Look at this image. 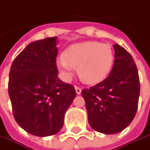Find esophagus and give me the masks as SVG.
Masks as SVG:
<instances>
[{
	"label": "esophagus",
	"instance_id": "34e87169",
	"mask_svg": "<svg viewBox=\"0 0 150 150\" xmlns=\"http://www.w3.org/2000/svg\"><path fill=\"white\" fill-rule=\"evenodd\" d=\"M76 93L77 94H81V93H82V89L80 88V87H78V86H76Z\"/></svg>",
	"mask_w": 150,
	"mask_h": 150
}]
</instances>
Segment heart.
<instances>
[{"instance_id":"b5f03b06","label":"heart","mask_w":150,"mask_h":150,"mask_svg":"<svg viewBox=\"0 0 150 150\" xmlns=\"http://www.w3.org/2000/svg\"><path fill=\"white\" fill-rule=\"evenodd\" d=\"M114 54L110 45L97 41H84L68 47L62 57L57 59V67L62 76L69 80L72 68L77 67L78 76L86 83L103 81L113 65Z\"/></svg>"}]
</instances>
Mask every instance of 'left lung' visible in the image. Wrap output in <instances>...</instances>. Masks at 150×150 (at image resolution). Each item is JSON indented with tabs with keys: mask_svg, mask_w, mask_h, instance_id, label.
I'll return each mask as SVG.
<instances>
[{
	"mask_svg": "<svg viewBox=\"0 0 150 150\" xmlns=\"http://www.w3.org/2000/svg\"><path fill=\"white\" fill-rule=\"evenodd\" d=\"M115 59L109 76L89 89H83L88 122L103 134H115L127 128L137 112L139 78L136 64L126 49L113 46Z\"/></svg>",
	"mask_w": 150,
	"mask_h": 150,
	"instance_id": "obj_1",
	"label": "left lung"
}]
</instances>
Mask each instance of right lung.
<instances>
[{
	"mask_svg": "<svg viewBox=\"0 0 150 150\" xmlns=\"http://www.w3.org/2000/svg\"><path fill=\"white\" fill-rule=\"evenodd\" d=\"M57 38L28 44L14 59L9 76V96L18 124L30 134H57L76 96L72 84L58 77Z\"/></svg>",
	"mask_w": 150,
	"mask_h": 150,
	"instance_id": "1",
	"label": "right lung"
}]
</instances>
